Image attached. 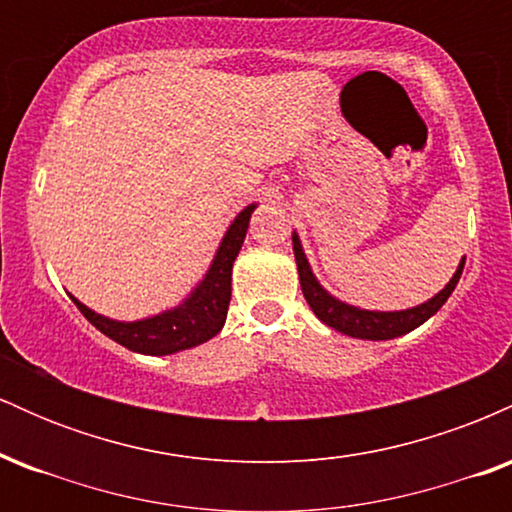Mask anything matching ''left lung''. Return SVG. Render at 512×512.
Instances as JSON below:
<instances>
[{"instance_id":"left-lung-1","label":"left lung","mask_w":512,"mask_h":512,"mask_svg":"<svg viewBox=\"0 0 512 512\" xmlns=\"http://www.w3.org/2000/svg\"><path fill=\"white\" fill-rule=\"evenodd\" d=\"M293 255H296L298 279H301L303 296L305 301H308L310 310L317 315V320L325 322V325L332 327V330L346 334V337L370 339V342H385V339L402 337V334H407L411 330H416L419 325H424L428 317H433L440 308H443V303L448 301L450 293L455 291L457 281H460V274L464 269V257H462L448 284H445L436 296L428 298L424 303L414 305V308L366 310V308H358V305L339 301L337 296H332V293L317 281V276L313 274V267H310L308 257H305L301 238H298L296 231H293Z\"/></svg>"}]
</instances>
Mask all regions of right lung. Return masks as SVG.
I'll use <instances>...</instances> for the list:
<instances>
[{"label": "right lung", "mask_w": 512, "mask_h": 512, "mask_svg": "<svg viewBox=\"0 0 512 512\" xmlns=\"http://www.w3.org/2000/svg\"><path fill=\"white\" fill-rule=\"evenodd\" d=\"M255 209L257 204L252 202L231 221L214 252L209 269L197 281L195 289L173 308L127 322L96 313L79 298H74L72 293H69V298L96 330H101L105 337L122 344L125 349L137 351V354L168 356L209 342L211 337L221 332L223 322H226L228 303H231L233 262L243 248L250 216Z\"/></svg>", "instance_id": "obj_1"}]
</instances>
